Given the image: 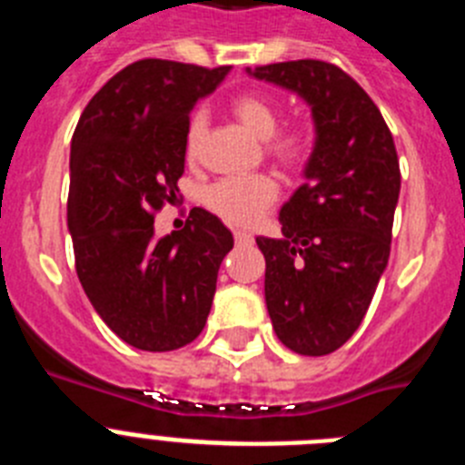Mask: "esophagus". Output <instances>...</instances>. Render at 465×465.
I'll list each match as a JSON object with an SVG mask.
<instances>
[{"instance_id":"34e87169","label":"esophagus","mask_w":465,"mask_h":465,"mask_svg":"<svg viewBox=\"0 0 465 465\" xmlns=\"http://www.w3.org/2000/svg\"><path fill=\"white\" fill-rule=\"evenodd\" d=\"M235 242H237V244H252L253 237L249 235V232H242V230H237V232H235Z\"/></svg>"}]
</instances>
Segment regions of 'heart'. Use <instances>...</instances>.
I'll list each match as a JSON object with an SVG mask.
<instances>
[{"instance_id": "heart-1", "label": "heart", "mask_w": 465, "mask_h": 465, "mask_svg": "<svg viewBox=\"0 0 465 465\" xmlns=\"http://www.w3.org/2000/svg\"><path fill=\"white\" fill-rule=\"evenodd\" d=\"M230 109L249 133L256 134L258 139H265V151L277 165L291 172L305 167L312 149H314V137L305 125L279 130L282 106L274 97L258 93V90H246V93L232 97ZM204 130H207V116H204V111H195L186 125L188 158H193L200 149ZM277 195L279 186L270 174L228 176V179H219L204 191V204L225 223L246 228V225L256 223L262 213L272 207Z\"/></svg>"}]
</instances>
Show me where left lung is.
I'll return each mask as SVG.
<instances>
[{"label":"left lung","mask_w":465,"mask_h":465,"mask_svg":"<svg viewBox=\"0 0 465 465\" xmlns=\"http://www.w3.org/2000/svg\"><path fill=\"white\" fill-rule=\"evenodd\" d=\"M310 104L314 149L305 183L279 212L282 237H256L265 302L291 351L326 356L363 322L391 252L401 193L396 143L375 102L322 60L246 69Z\"/></svg>","instance_id":"obj_1"}]
</instances>
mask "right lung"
Masks as SVG:
<instances>
[{"label":"right lung","mask_w":465,"mask_h":465,"mask_svg":"<svg viewBox=\"0 0 465 465\" xmlns=\"http://www.w3.org/2000/svg\"><path fill=\"white\" fill-rule=\"evenodd\" d=\"M230 67L139 60L84 109L69 153L67 225L90 305L142 351L186 347L203 332L232 232L207 209L155 237L153 213L179 195L195 102Z\"/></svg>","instance_id":"obj_1"}]
</instances>
